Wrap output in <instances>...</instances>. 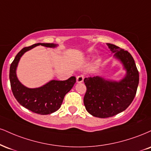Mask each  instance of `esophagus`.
<instances>
[{"label": "esophagus", "mask_w": 151, "mask_h": 151, "mask_svg": "<svg viewBox=\"0 0 151 151\" xmlns=\"http://www.w3.org/2000/svg\"><path fill=\"white\" fill-rule=\"evenodd\" d=\"M83 79H84V77L83 75H79L77 77V83H81L83 81Z\"/></svg>", "instance_id": "1"}]
</instances>
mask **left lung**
<instances>
[{"mask_svg":"<svg viewBox=\"0 0 151 151\" xmlns=\"http://www.w3.org/2000/svg\"><path fill=\"white\" fill-rule=\"evenodd\" d=\"M107 46L123 65L126 74L119 81L99 76L83 79L86 86L85 108L88 113L99 118L112 117L126 110L135 97L139 81V72L129 52L111 43Z\"/></svg>","mask_w":151,"mask_h":151,"instance_id":"1","label":"left lung"}]
</instances>
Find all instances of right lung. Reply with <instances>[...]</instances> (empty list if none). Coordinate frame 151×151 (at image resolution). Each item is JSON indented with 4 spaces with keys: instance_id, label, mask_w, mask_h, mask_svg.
<instances>
[{
    "instance_id": "add662e5",
    "label": "right lung",
    "mask_w": 151,
    "mask_h": 151,
    "mask_svg": "<svg viewBox=\"0 0 151 151\" xmlns=\"http://www.w3.org/2000/svg\"><path fill=\"white\" fill-rule=\"evenodd\" d=\"M38 46L55 48V43H38L25 47L17 54L10 68V81L12 91L17 102L25 108L40 115H48L60 108L65 96L72 89L76 78L71 77L65 81L51 80L39 88H30L24 86L17 77L16 70L22 56Z\"/></svg>"
}]
</instances>
